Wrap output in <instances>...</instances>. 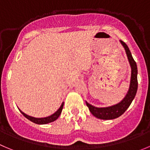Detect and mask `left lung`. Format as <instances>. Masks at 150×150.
I'll return each mask as SVG.
<instances>
[{"label": "left lung", "instance_id": "1", "mask_svg": "<svg viewBox=\"0 0 150 150\" xmlns=\"http://www.w3.org/2000/svg\"><path fill=\"white\" fill-rule=\"evenodd\" d=\"M120 42L125 48L131 68V77L129 90L124 99L120 102L112 105V106L105 107V108H97V107H95L89 104L88 102H85L91 113L99 119L110 120V119H116L118 117L121 116L131 105L132 100L136 95L137 90H138V79H137L138 69H137L136 62L132 58L130 51L126 43L122 40H120Z\"/></svg>", "mask_w": 150, "mask_h": 150}]
</instances>
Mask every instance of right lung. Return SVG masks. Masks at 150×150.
Listing matches in <instances>:
<instances>
[{"label": "right lung", "instance_id": "right-lung-1", "mask_svg": "<svg viewBox=\"0 0 150 150\" xmlns=\"http://www.w3.org/2000/svg\"><path fill=\"white\" fill-rule=\"evenodd\" d=\"M63 105H64V102H62V105H61V106L59 107V109H58L54 113H53L52 115H49V116L44 117V118H35V117L31 116V115H27V114H25V112H23V111L21 110L19 108H18V109H19V110L21 111V113H22L23 115L26 118V119H28V120L31 121V122H34V123L35 124H38V125H46V124L54 122L55 120H57V119L59 118L61 112H62V108H63Z\"/></svg>", "mask_w": 150, "mask_h": 150}]
</instances>
